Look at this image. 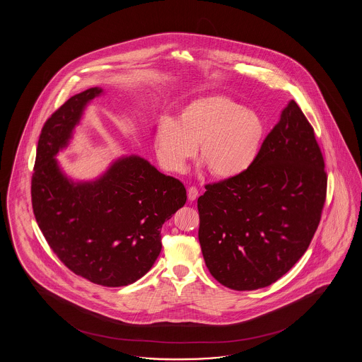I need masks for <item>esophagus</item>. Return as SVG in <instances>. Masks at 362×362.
<instances>
[{
	"label": "esophagus",
	"mask_w": 362,
	"mask_h": 362,
	"mask_svg": "<svg viewBox=\"0 0 362 362\" xmlns=\"http://www.w3.org/2000/svg\"><path fill=\"white\" fill-rule=\"evenodd\" d=\"M198 195H199V192H198L197 187H189L187 189V197H189V202H194L198 198Z\"/></svg>",
	"instance_id": "esophagus-1"
}]
</instances>
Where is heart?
I'll return each instance as SVG.
<instances>
[{
	"label": "heart",
	"instance_id": "obj_1",
	"mask_svg": "<svg viewBox=\"0 0 362 362\" xmlns=\"http://www.w3.org/2000/svg\"><path fill=\"white\" fill-rule=\"evenodd\" d=\"M263 137L264 124L257 112L224 95H210L186 104L177 121L161 118L155 148L165 170L182 173L198 145L211 175L232 179L255 163Z\"/></svg>",
	"mask_w": 362,
	"mask_h": 362
}]
</instances>
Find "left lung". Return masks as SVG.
<instances>
[{
	"label": "left lung",
	"mask_w": 362,
	"mask_h": 362,
	"mask_svg": "<svg viewBox=\"0 0 362 362\" xmlns=\"http://www.w3.org/2000/svg\"><path fill=\"white\" fill-rule=\"evenodd\" d=\"M327 175L313 129L294 100L255 163L207 185L198 239L210 274L233 291L266 288L307 251L326 201Z\"/></svg>",
	"instance_id": "1"
}]
</instances>
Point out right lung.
I'll use <instances>...</instances> for the list:
<instances>
[{
    "label": "right lung",
    "instance_id": "obj_1",
    "mask_svg": "<svg viewBox=\"0 0 362 362\" xmlns=\"http://www.w3.org/2000/svg\"><path fill=\"white\" fill-rule=\"evenodd\" d=\"M99 86L71 96L45 123L31 183L35 218L74 274L108 288L145 276L161 251V226L185 206L183 183L138 155L121 156L92 180H74L55 156L69 145Z\"/></svg>",
    "mask_w": 362,
    "mask_h": 362
}]
</instances>
